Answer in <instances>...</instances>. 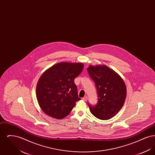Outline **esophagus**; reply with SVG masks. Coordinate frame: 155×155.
<instances>
[{
    "label": "esophagus",
    "instance_id": "obj_1",
    "mask_svg": "<svg viewBox=\"0 0 155 155\" xmlns=\"http://www.w3.org/2000/svg\"><path fill=\"white\" fill-rule=\"evenodd\" d=\"M82 99H83L84 101L86 102V101H87V99H88V97H87V96H85V97H84L82 98Z\"/></svg>",
    "mask_w": 155,
    "mask_h": 155
}]
</instances>
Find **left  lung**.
Listing matches in <instances>:
<instances>
[{"mask_svg": "<svg viewBox=\"0 0 155 155\" xmlns=\"http://www.w3.org/2000/svg\"><path fill=\"white\" fill-rule=\"evenodd\" d=\"M87 70L95 82L98 95L96 106H92L89 104L90 111L100 120L112 118L125 102V82L116 72L105 65L89 66Z\"/></svg>", "mask_w": 155, "mask_h": 155, "instance_id": "obj_1", "label": "left lung"}]
</instances>
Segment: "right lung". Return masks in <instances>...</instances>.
Returning a JSON list of instances; mask_svg holds the SVG:
<instances>
[{"instance_id":"add662e5","label":"right lung","mask_w":155,"mask_h":155,"mask_svg":"<svg viewBox=\"0 0 155 155\" xmlns=\"http://www.w3.org/2000/svg\"><path fill=\"white\" fill-rule=\"evenodd\" d=\"M81 63L61 62L46 70L37 83L36 93L39 105L45 114L56 119L68 116L78 97L75 77L81 74Z\"/></svg>"}]
</instances>
